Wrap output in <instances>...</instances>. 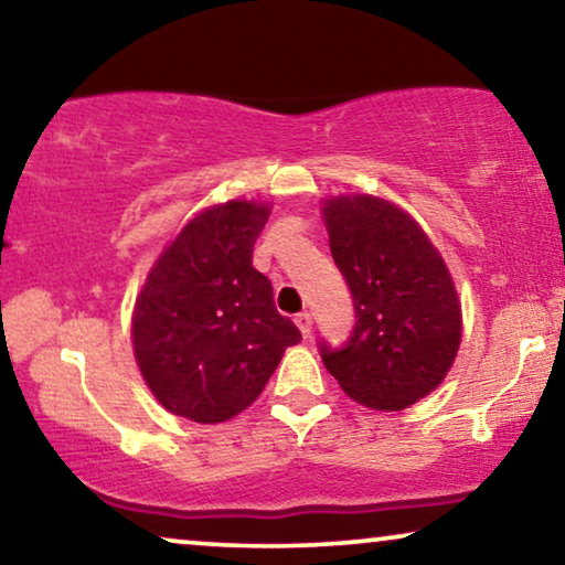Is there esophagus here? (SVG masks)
Instances as JSON below:
<instances>
[{
  "label": "esophagus",
  "mask_w": 565,
  "mask_h": 565,
  "mask_svg": "<svg viewBox=\"0 0 565 565\" xmlns=\"http://www.w3.org/2000/svg\"><path fill=\"white\" fill-rule=\"evenodd\" d=\"M296 327L300 329V334H303L306 339L311 337V327H313V319H311V313H308V311L298 313V316H296Z\"/></svg>",
  "instance_id": "1"
}]
</instances>
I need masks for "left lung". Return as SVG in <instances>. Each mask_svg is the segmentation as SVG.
Masks as SVG:
<instances>
[{
	"mask_svg": "<svg viewBox=\"0 0 565 565\" xmlns=\"http://www.w3.org/2000/svg\"><path fill=\"white\" fill-rule=\"evenodd\" d=\"M331 257L354 298L344 350L321 347L342 391L375 412H404L439 388L460 350L462 311L443 254L412 213L367 192L321 200Z\"/></svg>",
	"mask_w": 565,
	"mask_h": 565,
	"instance_id": "1",
	"label": "left lung"
}]
</instances>
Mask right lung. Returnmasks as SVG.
I'll list each match as a JSON object with an SVG mask.
<instances>
[{
  "label": "right lung",
  "instance_id": "add662e5",
  "mask_svg": "<svg viewBox=\"0 0 565 565\" xmlns=\"http://www.w3.org/2000/svg\"><path fill=\"white\" fill-rule=\"evenodd\" d=\"M273 213L262 200H226L192 215L153 262L130 316L136 365L167 412L221 424L252 406L296 323L277 313L252 249Z\"/></svg>",
  "mask_w": 565,
  "mask_h": 565
}]
</instances>
